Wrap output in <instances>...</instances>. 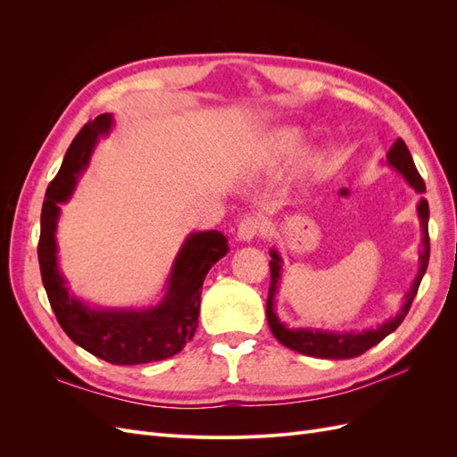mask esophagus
<instances>
[{
	"label": "esophagus",
	"instance_id": "1",
	"mask_svg": "<svg viewBox=\"0 0 457 457\" xmlns=\"http://www.w3.org/2000/svg\"><path fill=\"white\" fill-rule=\"evenodd\" d=\"M267 232V225L262 223L261 219H255V217H245L240 220L238 225V240L242 242H250L253 240L255 237H261V234Z\"/></svg>",
	"mask_w": 457,
	"mask_h": 457
}]
</instances>
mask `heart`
<instances>
[{
  "label": "heart",
  "mask_w": 457,
  "mask_h": 457,
  "mask_svg": "<svg viewBox=\"0 0 457 457\" xmlns=\"http://www.w3.org/2000/svg\"><path fill=\"white\" fill-rule=\"evenodd\" d=\"M303 141V133L297 128L284 126L274 129L262 145L259 146L257 154L252 158L250 165H247V171L252 173H269L282 168L286 162L295 156ZM318 156L314 150H305L299 156V170L301 173H311L316 170Z\"/></svg>",
  "instance_id": "obj_1"
}]
</instances>
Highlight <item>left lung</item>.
<instances>
[{
    "mask_svg": "<svg viewBox=\"0 0 457 457\" xmlns=\"http://www.w3.org/2000/svg\"><path fill=\"white\" fill-rule=\"evenodd\" d=\"M386 165H391L400 175L406 179V183L423 195L425 183L421 175L416 170V163L410 154V150L403 139H396V143L386 152ZM418 215L421 220V250H420V269L416 278H413L408 294L404 295V305L400 307L396 316L385 320L378 328H368V329H356V331H328L320 328H287L284 322H280L278 314L274 311V297L278 294L280 278H282V257L280 253L270 250V287H269V299H267V320L270 326L272 336L278 339L284 347L297 351L301 354L314 356V358H331V361H343V358H354L364 354L373 345L383 341L386 336L393 334V331L403 324L406 318L411 301L416 297L423 274L428 265V252H431V245H428V204L425 198L418 204Z\"/></svg>",
    "mask_w": 457,
    "mask_h": 457,
    "instance_id": "8db88e82",
    "label": "left lung"
}]
</instances>
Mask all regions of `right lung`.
<instances>
[{"label":"right lung","instance_id":"obj_1","mask_svg":"<svg viewBox=\"0 0 457 457\" xmlns=\"http://www.w3.org/2000/svg\"><path fill=\"white\" fill-rule=\"evenodd\" d=\"M112 114L86 123L68 146L61 170L46 192L41 207L37 259L51 309L61 328L81 349L118 366L146 364L171 358L183 351L198 328L200 295L205 274L228 252L227 237L219 230L190 232L179 250L165 295L146 309L91 307L68 292L59 269L57 225L61 205L71 200L79 175L87 170L99 137L112 129Z\"/></svg>","mask_w":457,"mask_h":457}]
</instances>
